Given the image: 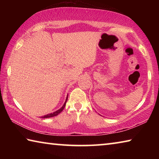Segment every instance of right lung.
Returning a JSON list of instances; mask_svg holds the SVG:
<instances>
[{"instance_id": "obj_1", "label": "right lung", "mask_w": 159, "mask_h": 159, "mask_svg": "<svg viewBox=\"0 0 159 159\" xmlns=\"http://www.w3.org/2000/svg\"><path fill=\"white\" fill-rule=\"evenodd\" d=\"M67 98H66V101H65V102H64V105L62 106V107H61V109H59V110H57V111H55V112H53V113H51V114H47V115H45V116H42L41 118H51V117L55 116L58 115L59 114H60V113L63 111V109H64V107H65V105H66V102H67Z\"/></svg>"}]
</instances>
